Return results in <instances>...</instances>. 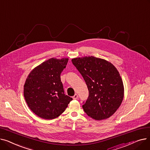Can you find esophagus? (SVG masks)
<instances>
[{
  "mask_svg": "<svg viewBox=\"0 0 150 150\" xmlns=\"http://www.w3.org/2000/svg\"><path fill=\"white\" fill-rule=\"evenodd\" d=\"M78 95H77V94L76 93H75V95L73 96V99H74V100H75V99H77L78 98Z\"/></svg>",
  "mask_w": 150,
  "mask_h": 150,
  "instance_id": "34e87169",
  "label": "esophagus"
}]
</instances>
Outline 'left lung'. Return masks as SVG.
I'll list each match as a JSON object with an SVG mask.
<instances>
[{
    "instance_id": "8db88e82",
    "label": "left lung",
    "mask_w": 150,
    "mask_h": 150,
    "mask_svg": "<svg viewBox=\"0 0 150 150\" xmlns=\"http://www.w3.org/2000/svg\"><path fill=\"white\" fill-rule=\"evenodd\" d=\"M88 86L89 97L83 108L89 117L96 120L113 115L122 103L124 87L122 78L111 62L94 57L72 59Z\"/></svg>"
}]
</instances>
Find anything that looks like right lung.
<instances>
[{"label":"right lung","instance_id":"obj_1","mask_svg":"<svg viewBox=\"0 0 150 150\" xmlns=\"http://www.w3.org/2000/svg\"><path fill=\"white\" fill-rule=\"evenodd\" d=\"M68 58H50L30 73L26 79L23 96L30 109L38 117L51 120L59 116L71 98L64 93L60 75Z\"/></svg>","mask_w":150,"mask_h":150}]
</instances>
